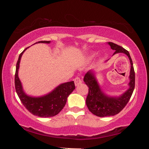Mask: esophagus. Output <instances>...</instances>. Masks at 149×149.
I'll use <instances>...</instances> for the list:
<instances>
[{
    "label": "esophagus",
    "mask_w": 149,
    "mask_h": 149,
    "mask_svg": "<svg viewBox=\"0 0 149 149\" xmlns=\"http://www.w3.org/2000/svg\"><path fill=\"white\" fill-rule=\"evenodd\" d=\"M81 83H82V80H81V79L80 78V77H76V78L74 79L75 86H78V85H80Z\"/></svg>",
    "instance_id": "34e87169"
}]
</instances>
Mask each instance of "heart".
Listing matches in <instances>:
<instances>
[{
	"label": "heart",
	"instance_id": "heart-1",
	"mask_svg": "<svg viewBox=\"0 0 149 149\" xmlns=\"http://www.w3.org/2000/svg\"><path fill=\"white\" fill-rule=\"evenodd\" d=\"M93 57V55H91V56H89V59H91Z\"/></svg>",
	"mask_w": 149,
	"mask_h": 149
}]
</instances>
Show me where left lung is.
<instances>
[{
  "mask_svg": "<svg viewBox=\"0 0 149 149\" xmlns=\"http://www.w3.org/2000/svg\"><path fill=\"white\" fill-rule=\"evenodd\" d=\"M108 44L112 49L115 51L114 54L123 53L127 55L131 68L129 76L130 83H128L129 88L119 96H110L106 94L102 90L93 70H89L85 74L83 81L89 87L88 95L86 98L87 107L91 113L100 117L114 116L120 113L129 102L135 87V72L130 53L122 47L113 42H109Z\"/></svg>",
  "mask_w": 149,
  "mask_h": 149,
  "instance_id": "obj_1",
  "label": "left lung"
}]
</instances>
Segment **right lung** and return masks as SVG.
<instances>
[{
    "label": "right lung",
    "instance_id": "right-lung-1",
    "mask_svg": "<svg viewBox=\"0 0 149 149\" xmlns=\"http://www.w3.org/2000/svg\"><path fill=\"white\" fill-rule=\"evenodd\" d=\"M38 43H50L51 41L38 42ZM37 43V42H36ZM24 49L20 54L16 64L15 74V87L16 92L22 103L32 115L40 117H51L58 115L66 104L68 95L75 89L74 81H70L59 85L47 94L39 97L30 96L24 92L22 83L18 77L19 63Z\"/></svg>",
    "mask_w": 149,
    "mask_h": 149
}]
</instances>
